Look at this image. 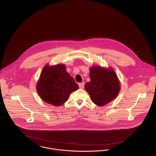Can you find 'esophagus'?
<instances>
[{
    "instance_id": "obj_1",
    "label": "esophagus",
    "mask_w": 156,
    "mask_h": 156,
    "mask_svg": "<svg viewBox=\"0 0 156 156\" xmlns=\"http://www.w3.org/2000/svg\"><path fill=\"white\" fill-rule=\"evenodd\" d=\"M85 85V83L84 82H82V83H79V87L80 88H83Z\"/></svg>"
}]
</instances>
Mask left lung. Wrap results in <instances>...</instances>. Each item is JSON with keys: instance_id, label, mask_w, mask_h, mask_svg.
Returning a JSON list of instances; mask_svg holds the SVG:
<instances>
[{"instance_id": "obj_1", "label": "left lung", "mask_w": 156, "mask_h": 156, "mask_svg": "<svg viewBox=\"0 0 156 156\" xmlns=\"http://www.w3.org/2000/svg\"><path fill=\"white\" fill-rule=\"evenodd\" d=\"M89 76L90 81L85 84V89L95 105L103 106L116 97L120 86L113 69L98 66L91 67Z\"/></svg>"}]
</instances>
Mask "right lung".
I'll return each mask as SVG.
<instances>
[{
	"label": "right lung",
	"instance_id": "right-lung-1",
	"mask_svg": "<svg viewBox=\"0 0 156 156\" xmlns=\"http://www.w3.org/2000/svg\"><path fill=\"white\" fill-rule=\"evenodd\" d=\"M78 88V85L62 64L44 67L37 87L40 97L47 103L55 106L66 102L70 93Z\"/></svg>",
	"mask_w": 156,
	"mask_h": 156
}]
</instances>
